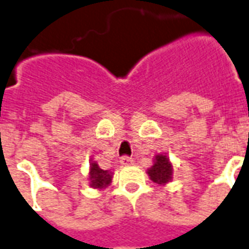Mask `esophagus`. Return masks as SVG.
Wrapping results in <instances>:
<instances>
[{
    "instance_id": "esophagus-1",
    "label": "esophagus",
    "mask_w": 249,
    "mask_h": 249,
    "mask_svg": "<svg viewBox=\"0 0 249 249\" xmlns=\"http://www.w3.org/2000/svg\"><path fill=\"white\" fill-rule=\"evenodd\" d=\"M120 163H121L123 166H128V165H132V163H133V158L128 157V156H123V157L120 158Z\"/></svg>"
}]
</instances>
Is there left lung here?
Listing matches in <instances>:
<instances>
[{
  "label": "left lung",
  "instance_id": "1",
  "mask_svg": "<svg viewBox=\"0 0 249 249\" xmlns=\"http://www.w3.org/2000/svg\"><path fill=\"white\" fill-rule=\"evenodd\" d=\"M148 176L154 183L166 185L173 178V165L166 154H157L153 161V166L148 169Z\"/></svg>",
  "mask_w": 249,
  "mask_h": 249
}]
</instances>
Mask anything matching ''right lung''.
Returning <instances> with one entry per match:
<instances>
[{
    "mask_svg": "<svg viewBox=\"0 0 249 249\" xmlns=\"http://www.w3.org/2000/svg\"><path fill=\"white\" fill-rule=\"evenodd\" d=\"M113 173L110 170H103L95 161L89 163V185L93 189L101 190L106 189L112 182Z\"/></svg>",
    "mask_w": 249,
    "mask_h": 249,
    "instance_id": "1",
    "label": "right lung"
}]
</instances>
